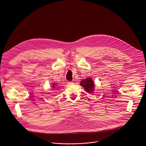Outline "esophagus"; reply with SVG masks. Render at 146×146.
Masks as SVG:
<instances>
[{"label":"esophagus","mask_w":146,"mask_h":146,"mask_svg":"<svg viewBox=\"0 0 146 146\" xmlns=\"http://www.w3.org/2000/svg\"><path fill=\"white\" fill-rule=\"evenodd\" d=\"M68 85H71V84H73V82H68Z\"/></svg>","instance_id":"34e87169"}]
</instances>
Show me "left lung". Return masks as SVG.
Segmentation results:
<instances>
[{"label": "left lung", "instance_id": "left-lung-1", "mask_svg": "<svg viewBox=\"0 0 146 146\" xmlns=\"http://www.w3.org/2000/svg\"><path fill=\"white\" fill-rule=\"evenodd\" d=\"M80 85L84 87L87 92L92 93L94 90V84L91 78H86L85 80H83L80 83Z\"/></svg>", "mask_w": 146, "mask_h": 146}]
</instances>
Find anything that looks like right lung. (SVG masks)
Returning a JSON list of instances; mask_svg holds the SVG:
<instances>
[{"instance_id": "add662e5", "label": "right lung", "mask_w": 146, "mask_h": 146, "mask_svg": "<svg viewBox=\"0 0 146 146\" xmlns=\"http://www.w3.org/2000/svg\"><path fill=\"white\" fill-rule=\"evenodd\" d=\"M52 87L54 88V87H55V84H53V86H52Z\"/></svg>"}]
</instances>
